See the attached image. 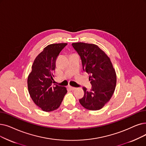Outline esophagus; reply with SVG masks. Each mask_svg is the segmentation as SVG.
<instances>
[{
  "instance_id": "obj_1",
  "label": "esophagus",
  "mask_w": 146,
  "mask_h": 146,
  "mask_svg": "<svg viewBox=\"0 0 146 146\" xmlns=\"http://www.w3.org/2000/svg\"><path fill=\"white\" fill-rule=\"evenodd\" d=\"M68 88H69L70 90H72V91H73V90H76V88L73 87V86H68Z\"/></svg>"
}]
</instances>
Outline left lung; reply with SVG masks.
Here are the masks:
<instances>
[{
    "label": "left lung",
    "mask_w": 146,
    "mask_h": 146,
    "mask_svg": "<svg viewBox=\"0 0 146 146\" xmlns=\"http://www.w3.org/2000/svg\"><path fill=\"white\" fill-rule=\"evenodd\" d=\"M72 46L80 56L83 70L90 74L89 80L92 85L90 91L83 87L84 96L79 102L88 110L102 109L110 100L116 85V72L110 59L94 44L77 42Z\"/></svg>",
    "instance_id": "1"
}]
</instances>
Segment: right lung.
Masks as SVG:
<instances>
[{"label":"right lung","instance_id":"1","mask_svg":"<svg viewBox=\"0 0 146 146\" xmlns=\"http://www.w3.org/2000/svg\"><path fill=\"white\" fill-rule=\"evenodd\" d=\"M67 43H54L48 45L38 55L32 65L27 79L28 90L33 102L44 111L57 109L67 92L64 86L54 83L53 72L56 58Z\"/></svg>","mask_w":146,"mask_h":146}]
</instances>
